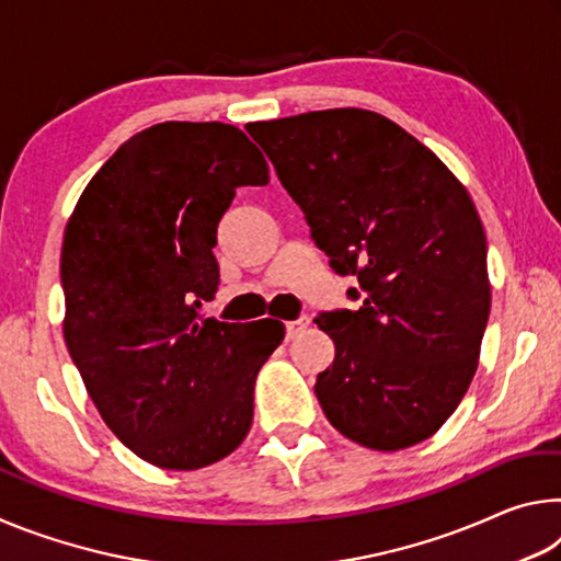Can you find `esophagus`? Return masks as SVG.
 <instances>
[{
	"mask_svg": "<svg viewBox=\"0 0 561 561\" xmlns=\"http://www.w3.org/2000/svg\"><path fill=\"white\" fill-rule=\"evenodd\" d=\"M309 329V317H299L297 321H287V341L297 339L301 331Z\"/></svg>",
	"mask_w": 561,
	"mask_h": 561,
	"instance_id": "esophagus-1",
	"label": "esophagus"
}]
</instances>
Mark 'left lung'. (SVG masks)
<instances>
[{"instance_id":"1","label":"left lung","mask_w":561,"mask_h":561,"mask_svg":"<svg viewBox=\"0 0 561 561\" xmlns=\"http://www.w3.org/2000/svg\"><path fill=\"white\" fill-rule=\"evenodd\" d=\"M247 130L331 267L356 274L364 291V307L317 319L336 346L314 386L329 423L383 453L431 438L468 393L490 317L488 242L470 193L374 111H309Z\"/></svg>"}]
</instances>
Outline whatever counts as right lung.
<instances>
[{"mask_svg":"<svg viewBox=\"0 0 561 561\" xmlns=\"http://www.w3.org/2000/svg\"><path fill=\"white\" fill-rule=\"evenodd\" d=\"M267 183L240 128L165 121L101 165L66 222V348L103 423L156 468H205L250 433L254 381L284 327L201 309L220 282L213 247L234 187Z\"/></svg>","mask_w":561,"mask_h":561,"instance_id":"obj_1","label":"right lung"}]
</instances>
